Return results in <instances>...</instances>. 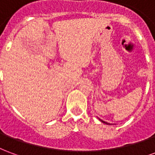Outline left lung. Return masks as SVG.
Listing matches in <instances>:
<instances>
[{
	"label": "left lung",
	"instance_id": "obj_1",
	"mask_svg": "<svg viewBox=\"0 0 155 155\" xmlns=\"http://www.w3.org/2000/svg\"><path fill=\"white\" fill-rule=\"evenodd\" d=\"M100 120H101V122H103V123L104 124H109V123H107V122H105V121H103V120H101V119H100Z\"/></svg>",
	"mask_w": 155,
	"mask_h": 155
}]
</instances>
